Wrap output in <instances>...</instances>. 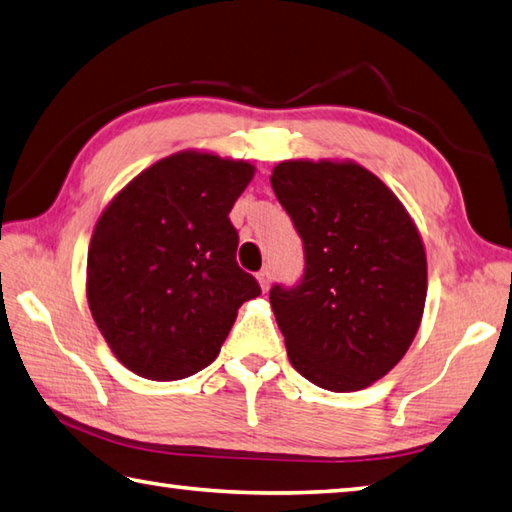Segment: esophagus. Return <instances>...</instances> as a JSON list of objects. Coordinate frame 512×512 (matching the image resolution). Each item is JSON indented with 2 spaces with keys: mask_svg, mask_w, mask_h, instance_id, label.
I'll use <instances>...</instances> for the list:
<instances>
[{
  "mask_svg": "<svg viewBox=\"0 0 512 512\" xmlns=\"http://www.w3.org/2000/svg\"><path fill=\"white\" fill-rule=\"evenodd\" d=\"M271 280H273L271 268H262V271L257 273V282L262 286V291H268V288H271Z\"/></svg>",
  "mask_w": 512,
  "mask_h": 512,
  "instance_id": "1",
  "label": "esophagus"
}]
</instances>
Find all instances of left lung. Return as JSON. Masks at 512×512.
Instances as JSON below:
<instances>
[{"label": "left lung", "instance_id": "1", "mask_svg": "<svg viewBox=\"0 0 512 512\" xmlns=\"http://www.w3.org/2000/svg\"><path fill=\"white\" fill-rule=\"evenodd\" d=\"M271 185L304 246L300 282L271 288L288 360L329 392L369 387L421 324V235L396 194L356 163L284 161Z\"/></svg>", "mask_w": 512, "mask_h": 512}]
</instances>
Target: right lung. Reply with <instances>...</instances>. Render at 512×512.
<instances>
[{"instance_id": "1", "label": "right lung", "mask_w": 512, "mask_h": 512, "mask_svg": "<svg viewBox=\"0 0 512 512\" xmlns=\"http://www.w3.org/2000/svg\"><path fill=\"white\" fill-rule=\"evenodd\" d=\"M255 167L179 152L116 194L87 259L102 338L134 374L181 380L217 358L239 306L262 288L237 264L230 210Z\"/></svg>"}]
</instances>
